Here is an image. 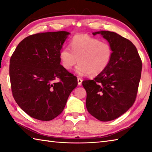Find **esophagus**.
Listing matches in <instances>:
<instances>
[{"mask_svg": "<svg viewBox=\"0 0 152 152\" xmlns=\"http://www.w3.org/2000/svg\"><path fill=\"white\" fill-rule=\"evenodd\" d=\"M82 80L81 78H78V85L80 86L81 84H82Z\"/></svg>", "mask_w": 152, "mask_h": 152, "instance_id": "esophagus-1", "label": "esophagus"}]
</instances>
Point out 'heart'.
Here are the masks:
<instances>
[{
    "instance_id": "1",
    "label": "heart",
    "mask_w": 152,
    "mask_h": 152,
    "mask_svg": "<svg viewBox=\"0 0 152 152\" xmlns=\"http://www.w3.org/2000/svg\"><path fill=\"white\" fill-rule=\"evenodd\" d=\"M70 47L71 50L64 48L61 50L60 62L66 70H71L78 61L76 72L79 76L99 75L107 68L112 58L109 43L86 35L74 36Z\"/></svg>"
}]
</instances>
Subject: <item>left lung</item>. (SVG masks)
<instances>
[{"label": "left lung", "mask_w": 152, "mask_h": 152, "mask_svg": "<svg viewBox=\"0 0 152 152\" xmlns=\"http://www.w3.org/2000/svg\"><path fill=\"white\" fill-rule=\"evenodd\" d=\"M112 48L111 60L104 72L93 80L82 82L86 91L88 113L101 121L121 116L132 107L137 96L142 62L132 42L115 32L101 31Z\"/></svg>", "instance_id": "left-lung-1"}]
</instances>
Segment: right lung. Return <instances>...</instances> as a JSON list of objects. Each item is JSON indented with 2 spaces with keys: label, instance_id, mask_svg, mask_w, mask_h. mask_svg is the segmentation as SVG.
Wrapping results in <instances>:
<instances>
[{
  "label": "right lung",
  "instance_id": "right-lung-1",
  "mask_svg": "<svg viewBox=\"0 0 152 152\" xmlns=\"http://www.w3.org/2000/svg\"><path fill=\"white\" fill-rule=\"evenodd\" d=\"M70 34L62 31L29 35L11 56L12 96L20 109L34 119L48 121L58 117L78 85L76 77L60 64V51Z\"/></svg>",
  "mask_w": 152,
  "mask_h": 152
}]
</instances>
